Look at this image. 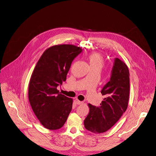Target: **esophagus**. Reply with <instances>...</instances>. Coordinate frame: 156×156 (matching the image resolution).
Wrapping results in <instances>:
<instances>
[{
	"mask_svg": "<svg viewBox=\"0 0 156 156\" xmlns=\"http://www.w3.org/2000/svg\"><path fill=\"white\" fill-rule=\"evenodd\" d=\"M75 101H76V104H77V105H78L83 104V101H79V100H78V99H76V100H75Z\"/></svg>",
	"mask_w": 156,
	"mask_h": 156,
	"instance_id": "34e87169",
	"label": "esophagus"
}]
</instances>
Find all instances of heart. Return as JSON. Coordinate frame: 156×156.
I'll return each mask as SVG.
<instances>
[{"label":"heart","mask_w":156,"mask_h":156,"mask_svg":"<svg viewBox=\"0 0 156 156\" xmlns=\"http://www.w3.org/2000/svg\"><path fill=\"white\" fill-rule=\"evenodd\" d=\"M89 61L91 66H99L101 68L103 60L100 54L98 53H92L89 55Z\"/></svg>","instance_id":"b5f03b06"}]
</instances>
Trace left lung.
I'll list each match as a JSON object with an SVG mask.
<instances>
[{
    "mask_svg": "<svg viewBox=\"0 0 156 156\" xmlns=\"http://www.w3.org/2000/svg\"><path fill=\"white\" fill-rule=\"evenodd\" d=\"M129 90L128 68L121 60L115 58L110 80L101 91L104 96L103 101L99 107L88 105L90 112L84 120V127L94 133L109 130L127 109Z\"/></svg>",
    "mask_w": 156,
    "mask_h": 156,
    "instance_id": "1",
    "label": "left lung"
}]
</instances>
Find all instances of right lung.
I'll return each mask as SVG.
<instances>
[{
    "mask_svg": "<svg viewBox=\"0 0 156 156\" xmlns=\"http://www.w3.org/2000/svg\"><path fill=\"white\" fill-rule=\"evenodd\" d=\"M82 51L73 45H59L46 50L38 61L30 80L29 100L41 124L50 130L64 125L72 109V99L57 87L65 81L73 60Z\"/></svg>",
    "mask_w": 156,
    "mask_h": 156,
    "instance_id": "obj_1",
    "label": "right lung"
}]
</instances>
